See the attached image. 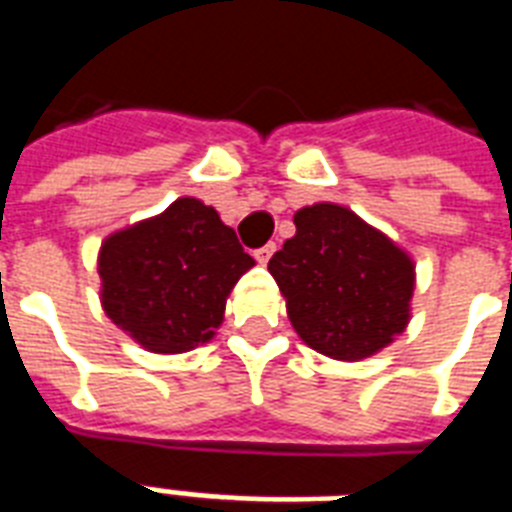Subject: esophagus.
Segmentation results:
<instances>
[{"label": "esophagus", "mask_w": 512, "mask_h": 512, "mask_svg": "<svg viewBox=\"0 0 512 512\" xmlns=\"http://www.w3.org/2000/svg\"><path fill=\"white\" fill-rule=\"evenodd\" d=\"M273 252H276V244H265V247H260V249H255V260L257 263H268V260H271V255Z\"/></svg>", "instance_id": "34e87169"}]
</instances>
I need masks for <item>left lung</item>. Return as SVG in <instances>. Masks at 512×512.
<instances>
[{
  "mask_svg": "<svg viewBox=\"0 0 512 512\" xmlns=\"http://www.w3.org/2000/svg\"><path fill=\"white\" fill-rule=\"evenodd\" d=\"M295 225L268 271L305 345L337 361H358L396 340L414 292V265L404 249L340 204L303 207Z\"/></svg>",
  "mask_w": 512,
  "mask_h": 512,
  "instance_id": "left-lung-1",
  "label": "left lung"
}]
</instances>
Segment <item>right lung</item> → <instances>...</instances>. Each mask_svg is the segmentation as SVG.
<instances>
[{
    "label": "right lung",
    "instance_id": "add662e5",
    "mask_svg": "<svg viewBox=\"0 0 512 512\" xmlns=\"http://www.w3.org/2000/svg\"><path fill=\"white\" fill-rule=\"evenodd\" d=\"M252 265L215 209L185 196L103 241L100 300L146 350L183 353L212 340L225 300Z\"/></svg>",
    "mask_w": 512,
    "mask_h": 512
}]
</instances>
